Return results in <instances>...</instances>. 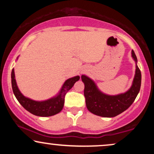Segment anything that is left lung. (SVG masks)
<instances>
[{
  "label": "left lung",
  "mask_w": 154,
  "mask_h": 154,
  "mask_svg": "<svg viewBox=\"0 0 154 154\" xmlns=\"http://www.w3.org/2000/svg\"><path fill=\"white\" fill-rule=\"evenodd\" d=\"M132 56L137 63V57L133 50ZM81 78L85 84L84 95L88 109L95 115L103 117H114L127 110L135 100L141 85V72L137 64L131 88L126 93L119 95L104 94L91 78L85 75H82Z\"/></svg>",
  "instance_id": "left-lung-1"
}]
</instances>
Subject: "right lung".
I'll return each mask as SVG.
<instances>
[{"instance_id": "1", "label": "right lung", "mask_w": 154, "mask_h": 154, "mask_svg": "<svg viewBox=\"0 0 154 154\" xmlns=\"http://www.w3.org/2000/svg\"><path fill=\"white\" fill-rule=\"evenodd\" d=\"M79 79V76L68 79L63 83L62 88L57 96L44 101H36L26 98L22 94L17 87L15 79L14 69L11 72V85L14 94L19 103L26 111L31 114L38 116H51L58 114L62 110L64 104V98L66 93L73 87L75 83Z\"/></svg>"}]
</instances>
